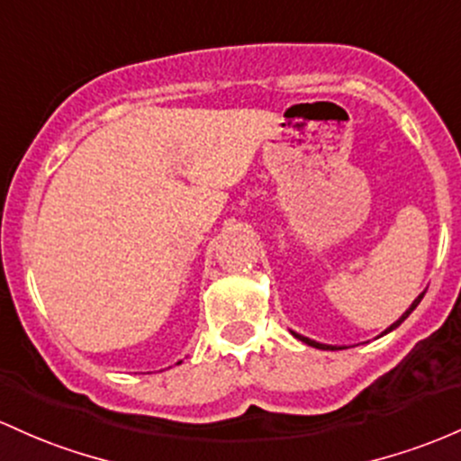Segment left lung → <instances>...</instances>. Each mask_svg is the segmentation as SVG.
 I'll list each match as a JSON object with an SVG mask.
<instances>
[{
  "instance_id": "8db88e82",
  "label": "left lung",
  "mask_w": 461,
  "mask_h": 461,
  "mask_svg": "<svg viewBox=\"0 0 461 461\" xmlns=\"http://www.w3.org/2000/svg\"><path fill=\"white\" fill-rule=\"evenodd\" d=\"M422 297H424V293H420V295L416 297V300H413V304H411V306H409V308H407V311H404V312H402V317H401V320H398V321H393V323H392V326H389V328H387V330H385V332H383V335H387V332H392V330H393V328H398V326H401V323H402L404 320H407V317H409V315H411V312H413V311H416V306L420 304V300H422ZM293 335H295L297 339H300V341H304V343H308V346H312V348H320V350H341V348H337V346H326V343H317V341H312V339H308V337H302V335H297V332H293Z\"/></svg>"
}]
</instances>
